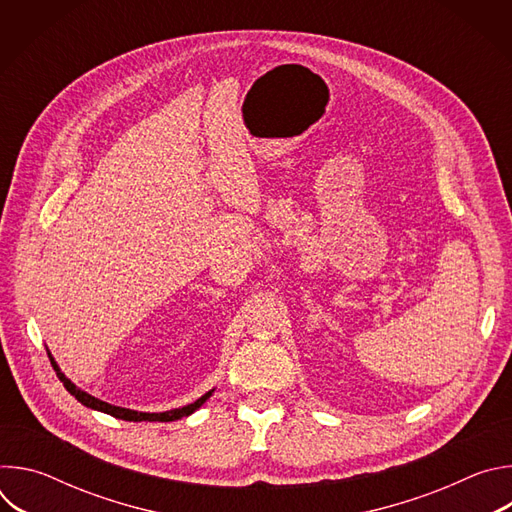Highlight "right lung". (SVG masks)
Here are the masks:
<instances>
[{
  "mask_svg": "<svg viewBox=\"0 0 512 512\" xmlns=\"http://www.w3.org/2000/svg\"><path fill=\"white\" fill-rule=\"evenodd\" d=\"M48 358H50V362H52V367H54V371H56V375H58V379L62 381V385L66 387V391L75 397L77 401H81L85 407H89V409H95V411H103V413H107V415H113V417H117V419H123V421H176V419H182V417H188V415H192L198 407H202L204 403H206V399L214 393V389H210L208 393H204L200 399H196L194 403H190V405H184V407H178V409H170V411H164V413H143V411H133V409H125V407H115V405H111V403H105V401H101V399H97V397H93V395H89V393H85L83 389H79L75 383H70V379H66L64 377V373L58 369V364H56V360L52 358V354L48 352Z\"/></svg>",
  "mask_w": 512,
  "mask_h": 512,
  "instance_id": "1",
  "label": "right lung"
}]
</instances>
